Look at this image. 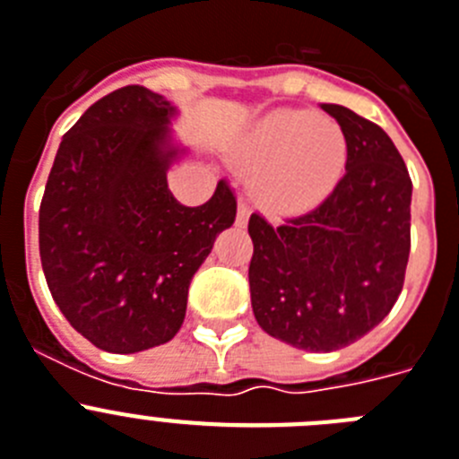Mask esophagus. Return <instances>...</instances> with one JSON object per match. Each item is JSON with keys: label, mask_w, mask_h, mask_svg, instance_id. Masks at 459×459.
<instances>
[{"label": "esophagus", "mask_w": 459, "mask_h": 459, "mask_svg": "<svg viewBox=\"0 0 459 459\" xmlns=\"http://www.w3.org/2000/svg\"><path fill=\"white\" fill-rule=\"evenodd\" d=\"M247 221H249V207H247L245 201H240L238 203V214H235V226L245 229Z\"/></svg>", "instance_id": "obj_1"}]
</instances>
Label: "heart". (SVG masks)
Returning <instances> with one entry per match:
<instances>
[{
  "label": "heart",
  "mask_w": 459,
  "mask_h": 459,
  "mask_svg": "<svg viewBox=\"0 0 459 459\" xmlns=\"http://www.w3.org/2000/svg\"><path fill=\"white\" fill-rule=\"evenodd\" d=\"M238 159L256 173L254 191L265 210L300 214L321 205L340 185L349 141L334 119L279 108L249 129Z\"/></svg>",
  "instance_id": "obj_1"
}]
</instances>
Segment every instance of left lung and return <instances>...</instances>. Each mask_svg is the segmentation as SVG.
I'll use <instances>...</instances> for the list:
<instances>
[{"label":"left lung","instance_id":"8db88e82","mask_svg":"<svg viewBox=\"0 0 459 459\" xmlns=\"http://www.w3.org/2000/svg\"><path fill=\"white\" fill-rule=\"evenodd\" d=\"M349 141L346 173L316 210L249 219L254 316L270 337L330 353L377 328L402 293L411 249V178L381 126L321 103Z\"/></svg>","mask_w":459,"mask_h":459}]
</instances>
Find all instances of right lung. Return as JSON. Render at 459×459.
Masks as SVG:
<instances>
[{
	"label": "right lung",
	"instance_id": "add662e5",
	"mask_svg": "<svg viewBox=\"0 0 459 459\" xmlns=\"http://www.w3.org/2000/svg\"><path fill=\"white\" fill-rule=\"evenodd\" d=\"M178 106L129 85L85 110L62 138L39 210L48 289L78 333L108 353L166 344L182 328L191 277L235 221L224 180L198 207L175 201L166 173Z\"/></svg>",
	"mask_w": 459,
	"mask_h": 459
}]
</instances>
